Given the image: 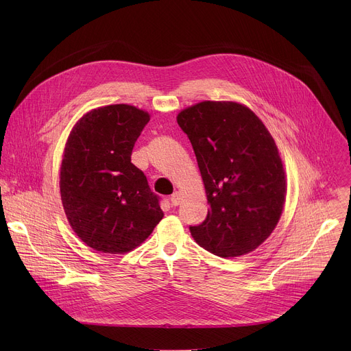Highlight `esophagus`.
Returning <instances> with one entry per match:
<instances>
[{"label": "esophagus", "instance_id": "esophagus-1", "mask_svg": "<svg viewBox=\"0 0 351 351\" xmlns=\"http://www.w3.org/2000/svg\"><path fill=\"white\" fill-rule=\"evenodd\" d=\"M169 199H171V204L176 207V206H179L180 202H182V194H180L179 191H176V193L172 194V197H171Z\"/></svg>", "mask_w": 351, "mask_h": 351}]
</instances>
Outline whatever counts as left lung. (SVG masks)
<instances>
[{
	"instance_id": "obj_1",
	"label": "left lung",
	"mask_w": 351,
	"mask_h": 351,
	"mask_svg": "<svg viewBox=\"0 0 351 351\" xmlns=\"http://www.w3.org/2000/svg\"><path fill=\"white\" fill-rule=\"evenodd\" d=\"M206 189V221L190 226L207 252L233 258L258 248L276 228L286 199V172L264 122L236 101H202L182 110Z\"/></svg>"
}]
</instances>
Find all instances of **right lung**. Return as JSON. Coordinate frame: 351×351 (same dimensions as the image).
Wrapping results in <instances>:
<instances>
[{
    "mask_svg": "<svg viewBox=\"0 0 351 351\" xmlns=\"http://www.w3.org/2000/svg\"><path fill=\"white\" fill-rule=\"evenodd\" d=\"M149 114L129 104L98 107L72 128L65 144L60 191L76 236L95 252L125 254L164 217L158 198L130 158Z\"/></svg>",
    "mask_w": 351,
    "mask_h": 351,
    "instance_id": "add662e5",
    "label": "right lung"
}]
</instances>
